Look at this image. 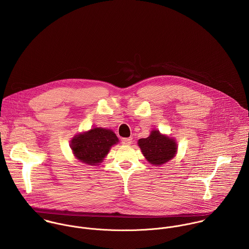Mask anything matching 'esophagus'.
I'll list each match as a JSON object with an SVG mask.
<instances>
[{"instance_id": "34e87169", "label": "esophagus", "mask_w": 249, "mask_h": 249, "mask_svg": "<svg viewBox=\"0 0 249 249\" xmlns=\"http://www.w3.org/2000/svg\"><path fill=\"white\" fill-rule=\"evenodd\" d=\"M122 143H123V145H125V146L130 145L132 143V138L131 137H129V138H123L122 139Z\"/></svg>"}]
</instances>
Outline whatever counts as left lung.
Returning <instances> with one entry per match:
<instances>
[{"mask_svg":"<svg viewBox=\"0 0 249 249\" xmlns=\"http://www.w3.org/2000/svg\"><path fill=\"white\" fill-rule=\"evenodd\" d=\"M138 146L145 159L153 165L165 164L176 157L178 144L174 138L153 129L147 138L138 140Z\"/></svg>","mask_w":249,"mask_h":249,"instance_id":"1","label":"left lung"}]
</instances>
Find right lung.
<instances>
[{
  "label": "right lung",
  "mask_w": 249,
  "mask_h": 249,
  "mask_svg": "<svg viewBox=\"0 0 249 249\" xmlns=\"http://www.w3.org/2000/svg\"><path fill=\"white\" fill-rule=\"evenodd\" d=\"M119 138L113 130L103 127H92L79 132L71 141V149L74 158L88 165H99Z\"/></svg>",
  "instance_id": "add662e5"
}]
</instances>
